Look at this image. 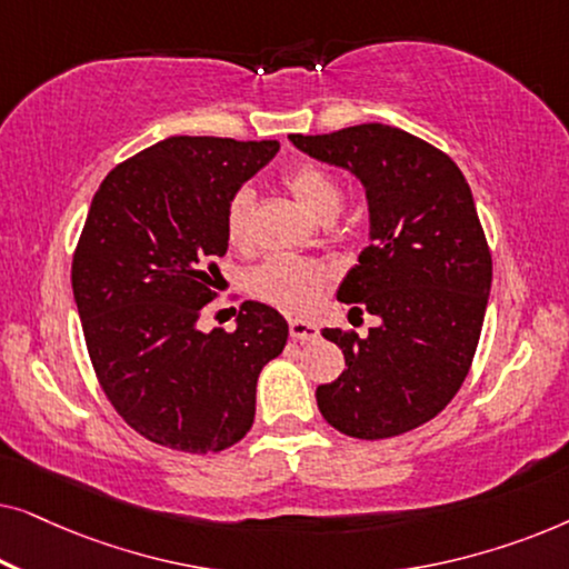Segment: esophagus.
<instances>
[{
  "mask_svg": "<svg viewBox=\"0 0 569 569\" xmlns=\"http://www.w3.org/2000/svg\"><path fill=\"white\" fill-rule=\"evenodd\" d=\"M290 337L295 341H316L318 339V326L302 318H290Z\"/></svg>",
  "mask_w": 569,
  "mask_h": 569,
  "instance_id": "esophagus-1",
  "label": "esophagus"
}]
</instances>
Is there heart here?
Segmentation results:
<instances>
[{"instance_id":"b5f03b06","label":"heart","mask_w":569,"mask_h":569,"mask_svg":"<svg viewBox=\"0 0 569 569\" xmlns=\"http://www.w3.org/2000/svg\"><path fill=\"white\" fill-rule=\"evenodd\" d=\"M284 189L313 217L331 220L345 201V189L329 170L316 162H298L282 176ZM253 193L238 189L224 207V238L230 246L243 248L251 240ZM331 279V269L306 256H269L248 271V292L269 306L284 310H306Z\"/></svg>"}]
</instances>
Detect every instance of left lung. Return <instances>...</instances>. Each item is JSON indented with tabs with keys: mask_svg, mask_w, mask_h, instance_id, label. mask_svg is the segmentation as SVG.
Returning <instances> with one entry per match:
<instances>
[{
	"mask_svg": "<svg viewBox=\"0 0 569 569\" xmlns=\"http://www.w3.org/2000/svg\"><path fill=\"white\" fill-rule=\"evenodd\" d=\"M290 139L352 170L370 204V246L337 298L349 318L370 313L380 326L368 337L323 329L347 370L318 386V409L349 438H396L448 407L477 352L492 253L471 189L446 152L386 123Z\"/></svg>",
	"mask_w": 569,
	"mask_h": 569,
	"instance_id": "obj_1",
	"label": "left lung"
}]
</instances>
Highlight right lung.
<instances>
[{
  "label": "right lung",
  "mask_w": 569,
  "mask_h": 569,
  "mask_svg": "<svg viewBox=\"0 0 569 569\" xmlns=\"http://www.w3.org/2000/svg\"><path fill=\"white\" fill-rule=\"evenodd\" d=\"M277 150L274 139L168 137L92 197L72 259L84 345L111 407L158 446L220 453L246 438L259 372L287 345L284 318L256 300L232 331L197 326L228 253V199Z\"/></svg>",
  "instance_id": "1"
}]
</instances>
